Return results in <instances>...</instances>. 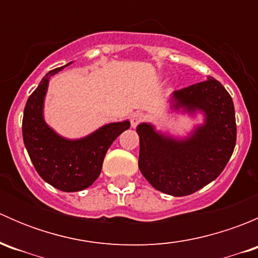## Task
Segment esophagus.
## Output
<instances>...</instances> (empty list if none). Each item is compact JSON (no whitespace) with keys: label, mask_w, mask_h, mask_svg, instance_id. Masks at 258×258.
Returning a JSON list of instances; mask_svg holds the SVG:
<instances>
[{"label":"esophagus","mask_w":258,"mask_h":258,"mask_svg":"<svg viewBox=\"0 0 258 258\" xmlns=\"http://www.w3.org/2000/svg\"><path fill=\"white\" fill-rule=\"evenodd\" d=\"M146 119V116L142 112H135L134 114L131 116V126L134 127H137L140 123H142V122H145Z\"/></svg>","instance_id":"1"}]
</instances>
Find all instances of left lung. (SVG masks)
<instances>
[{
	"instance_id": "obj_1",
	"label": "left lung",
	"mask_w": 258,
	"mask_h": 258,
	"mask_svg": "<svg viewBox=\"0 0 258 258\" xmlns=\"http://www.w3.org/2000/svg\"><path fill=\"white\" fill-rule=\"evenodd\" d=\"M173 98L176 108L204 111L206 122L183 141L166 139L151 124H139V167L158 191L187 196L217 178L230 161L237 136L235 107L230 93L213 77L176 91Z\"/></svg>"
}]
</instances>
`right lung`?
Here are the masks:
<instances>
[{"instance_id": "obj_1", "label": "right lung", "mask_w": 258, "mask_h": 258, "mask_svg": "<svg viewBox=\"0 0 258 258\" xmlns=\"http://www.w3.org/2000/svg\"><path fill=\"white\" fill-rule=\"evenodd\" d=\"M66 66L49 71L31 93L23 111L22 136L38 175L61 191L76 192L87 188L97 179L106 152L114 140L130 128V122L106 124L77 141L54 134L43 121V98L49 77Z\"/></svg>"}]
</instances>
